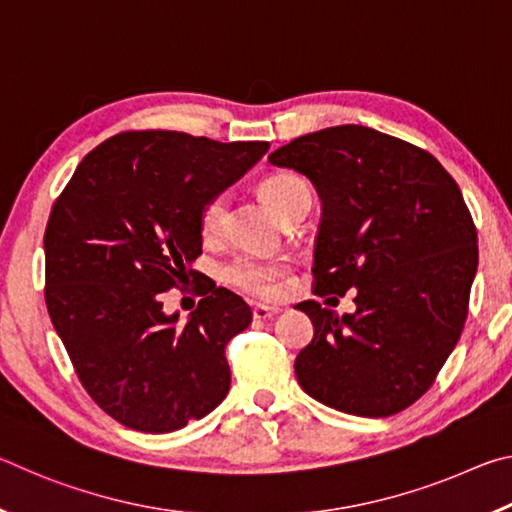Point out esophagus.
I'll return each instance as SVG.
<instances>
[{"instance_id":"obj_1","label":"esophagus","mask_w":512,"mask_h":512,"mask_svg":"<svg viewBox=\"0 0 512 512\" xmlns=\"http://www.w3.org/2000/svg\"><path fill=\"white\" fill-rule=\"evenodd\" d=\"M273 316H277V309H273V307L257 305V307L253 309V318H255V320H268V318H273Z\"/></svg>"}]
</instances>
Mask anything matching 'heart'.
<instances>
[{
    "label": "heart",
    "instance_id": "1",
    "mask_svg": "<svg viewBox=\"0 0 512 512\" xmlns=\"http://www.w3.org/2000/svg\"><path fill=\"white\" fill-rule=\"evenodd\" d=\"M262 194L271 203L273 210L289 221L291 216L300 212H309L311 207V189L296 173L282 171L273 173L262 183ZM225 207H228V194L216 192L201 207V232L205 239H216L223 230ZM289 266L277 262V259H264L253 253H241L230 259L223 268L225 282L255 300H275L280 296L282 280L287 277Z\"/></svg>",
    "mask_w": 512,
    "mask_h": 512
}]
</instances>
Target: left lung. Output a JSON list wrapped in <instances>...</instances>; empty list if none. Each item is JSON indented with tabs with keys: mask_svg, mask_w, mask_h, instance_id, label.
Listing matches in <instances>:
<instances>
[{
	"mask_svg": "<svg viewBox=\"0 0 512 512\" xmlns=\"http://www.w3.org/2000/svg\"><path fill=\"white\" fill-rule=\"evenodd\" d=\"M268 162L305 173L323 201L316 296L357 289L354 314L298 305L314 325L293 366L298 384L361 418L409 409L461 339L479 264L456 180L420 146L354 124L302 135Z\"/></svg>",
	"mask_w": 512,
	"mask_h": 512,
	"instance_id": "1",
	"label": "left lung"
}]
</instances>
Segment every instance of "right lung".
Returning a JSON list of instances; mask_svg holds the SVG:
<instances>
[{
  "mask_svg": "<svg viewBox=\"0 0 512 512\" xmlns=\"http://www.w3.org/2000/svg\"><path fill=\"white\" fill-rule=\"evenodd\" d=\"M268 142H214L178 131H126L92 149L51 207L45 302L85 391L128 429L169 433L230 391L225 345L250 325L237 293L197 282L185 326L161 293L203 253L201 207L239 180Z\"/></svg>",
  "mask_w": 512,
  "mask_h": 512,
  "instance_id": "obj_1",
  "label": "right lung"
}]
</instances>
